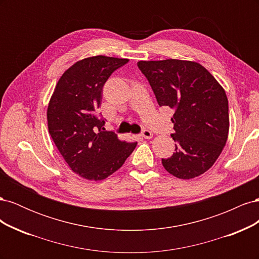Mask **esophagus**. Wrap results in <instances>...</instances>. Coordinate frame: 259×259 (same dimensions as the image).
Instances as JSON below:
<instances>
[{
  "mask_svg": "<svg viewBox=\"0 0 259 259\" xmlns=\"http://www.w3.org/2000/svg\"><path fill=\"white\" fill-rule=\"evenodd\" d=\"M142 136L144 137V138H146V139H150V138H152L153 137V134L152 133L150 132V131H144L143 133H142Z\"/></svg>",
  "mask_w": 259,
  "mask_h": 259,
  "instance_id": "esophagus-1",
  "label": "esophagus"
}]
</instances>
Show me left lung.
<instances>
[{
	"instance_id": "8db88e82",
	"label": "left lung",
	"mask_w": 259,
	"mask_h": 259,
	"mask_svg": "<svg viewBox=\"0 0 259 259\" xmlns=\"http://www.w3.org/2000/svg\"><path fill=\"white\" fill-rule=\"evenodd\" d=\"M160 106L174 111L175 152L162 164L179 179L204 174L228 139L229 108L223 86L199 62L180 59L140 60Z\"/></svg>"
}]
</instances>
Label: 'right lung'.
Returning <instances> with one entry per match:
<instances>
[{"mask_svg": "<svg viewBox=\"0 0 259 259\" xmlns=\"http://www.w3.org/2000/svg\"><path fill=\"white\" fill-rule=\"evenodd\" d=\"M128 59L97 55L81 59L60 76L48 107L49 133L72 171L103 180L119 169L137 143L120 140L103 126L96 110L108 77Z\"/></svg>", "mask_w": 259, "mask_h": 259, "instance_id": "right-lung-1", "label": "right lung"}]
</instances>
